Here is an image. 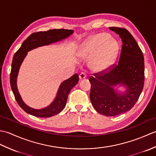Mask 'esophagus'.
Wrapping results in <instances>:
<instances>
[{"label": "esophagus", "mask_w": 156, "mask_h": 156, "mask_svg": "<svg viewBox=\"0 0 156 156\" xmlns=\"http://www.w3.org/2000/svg\"><path fill=\"white\" fill-rule=\"evenodd\" d=\"M86 77H87V74H86V73L85 72H81L80 74V75H79V78H80V79H84V78H85Z\"/></svg>", "instance_id": "esophagus-1"}]
</instances>
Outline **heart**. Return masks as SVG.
<instances>
[{
    "instance_id": "b5f03b06",
    "label": "heart",
    "mask_w": 156,
    "mask_h": 156,
    "mask_svg": "<svg viewBox=\"0 0 156 156\" xmlns=\"http://www.w3.org/2000/svg\"><path fill=\"white\" fill-rule=\"evenodd\" d=\"M107 34H99L89 38L82 47L80 55L88 58L94 54L90 66L94 71L102 72L108 68L117 57L119 45L114 39H108Z\"/></svg>"
}]
</instances>
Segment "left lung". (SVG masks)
I'll use <instances>...</instances> for the list:
<instances>
[{
  "label": "left lung",
  "instance_id": "8db88e82",
  "mask_svg": "<svg viewBox=\"0 0 156 156\" xmlns=\"http://www.w3.org/2000/svg\"><path fill=\"white\" fill-rule=\"evenodd\" d=\"M119 35L122 41L120 58L117 65L110 69L93 74L89 81L92 105L99 113L113 117L133 108L144 85V58L140 48L130 33L125 28L109 27ZM123 85L126 90L119 94L114 90Z\"/></svg>",
  "mask_w": 156,
  "mask_h": 156
}]
</instances>
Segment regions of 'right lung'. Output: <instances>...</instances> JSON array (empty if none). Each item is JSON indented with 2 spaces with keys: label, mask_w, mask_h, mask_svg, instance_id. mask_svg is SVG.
I'll use <instances>...</instances> for the list:
<instances>
[{
  "label": "right lung",
  "mask_w": 156,
  "mask_h": 156,
  "mask_svg": "<svg viewBox=\"0 0 156 156\" xmlns=\"http://www.w3.org/2000/svg\"><path fill=\"white\" fill-rule=\"evenodd\" d=\"M74 31L68 29H49L47 31H39L34 33L23 41L20 48L14 55L11 65V71L10 74V83L12 91L19 105L27 113L37 117L47 118L58 114L64 108L67 102L69 92L72 88L77 84L79 80L78 74H75L68 80H64L60 84L54 101L42 109H35L26 105L21 97L16 86V78L23 59L27 55V52L41 46L48 45L53 43L58 42L68 37Z\"/></svg>",
  "instance_id": "1"
}]
</instances>
